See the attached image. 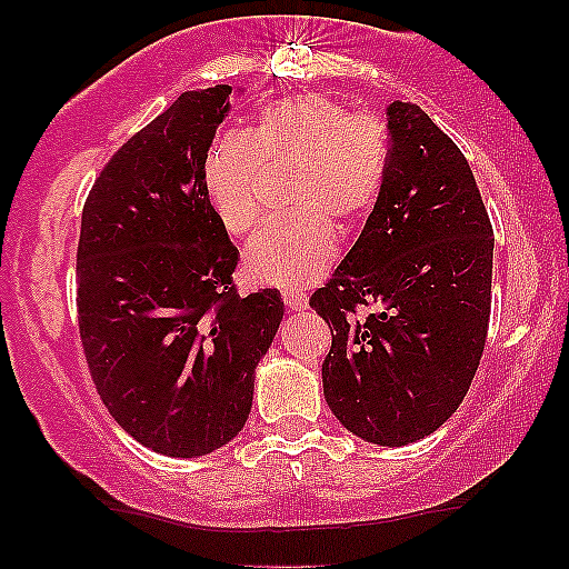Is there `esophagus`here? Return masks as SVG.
I'll use <instances>...</instances> for the list:
<instances>
[{
    "label": "esophagus",
    "mask_w": 569,
    "mask_h": 569,
    "mask_svg": "<svg viewBox=\"0 0 569 569\" xmlns=\"http://www.w3.org/2000/svg\"><path fill=\"white\" fill-rule=\"evenodd\" d=\"M283 302L289 310H305L307 307V293L302 291H283Z\"/></svg>",
    "instance_id": "esophagus-1"
}]
</instances>
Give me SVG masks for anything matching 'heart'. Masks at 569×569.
I'll list each match as a JSON object with an SVG mask.
<instances>
[{
    "mask_svg": "<svg viewBox=\"0 0 569 569\" xmlns=\"http://www.w3.org/2000/svg\"><path fill=\"white\" fill-rule=\"evenodd\" d=\"M262 168L291 171L280 213L253 234L246 276L278 289H305L337 259V224L356 227L380 206L390 173L382 117L352 112L321 93L264 103L243 133H227L202 160V189L227 232L243 238L264 213Z\"/></svg>",
    "mask_w": 569,
    "mask_h": 569,
    "instance_id": "b5f03b06",
    "label": "heart"
}]
</instances>
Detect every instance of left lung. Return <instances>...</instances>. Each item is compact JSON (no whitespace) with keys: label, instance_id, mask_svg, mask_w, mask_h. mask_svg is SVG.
<instances>
[{"label":"left lung","instance_id":"obj_1","mask_svg":"<svg viewBox=\"0 0 569 569\" xmlns=\"http://www.w3.org/2000/svg\"><path fill=\"white\" fill-rule=\"evenodd\" d=\"M390 173L310 307L329 323L323 396L350 433L403 447L441 428L479 369L495 234L466 154L417 103L388 107Z\"/></svg>","mask_w":569,"mask_h":569}]
</instances>
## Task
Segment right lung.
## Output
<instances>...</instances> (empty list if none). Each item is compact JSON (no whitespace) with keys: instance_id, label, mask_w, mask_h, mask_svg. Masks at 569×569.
I'll return each mask as SVG.
<instances>
[{"instance_id":"add662e5","label":"right lung","mask_w":569,"mask_h":569,"mask_svg":"<svg viewBox=\"0 0 569 569\" xmlns=\"http://www.w3.org/2000/svg\"><path fill=\"white\" fill-rule=\"evenodd\" d=\"M230 84L187 90L98 173L77 243V321L109 415L143 447L200 457L246 426L278 289L240 297L238 248L202 189Z\"/></svg>"}]
</instances>
